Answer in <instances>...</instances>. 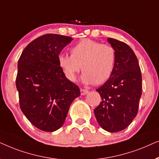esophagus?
Masks as SVG:
<instances>
[{"instance_id": "esophagus-1", "label": "esophagus", "mask_w": 159, "mask_h": 159, "mask_svg": "<svg viewBox=\"0 0 159 159\" xmlns=\"http://www.w3.org/2000/svg\"><path fill=\"white\" fill-rule=\"evenodd\" d=\"M81 95H86V94H88V92H89V91H87V90H86V89H81Z\"/></svg>"}]
</instances>
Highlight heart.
<instances>
[{"label":"heart","mask_w":159,"mask_h":159,"mask_svg":"<svg viewBox=\"0 0 159 159\" xmlns=\"http://www.w3.org/2000/svg\"><path fill=\"white\" fill-rule=\"evenodd\" d=\"M70 54H61L57 58L59 66L70 81H75L82 67V83L99 85L111 78L115 68L116 52L110 44L84 39L70 48Z\"/></svg>","instance_id":"heart-1"}]
</instances>
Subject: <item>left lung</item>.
<instances>
[{"label":"left lung","mask_w":159,"mask_h":159,"mask_svg":"<svg viewBox=\"0 0 159 159\" xmlns=\"http://www.w3.org/2000/svg\"><path fill=\"white\" fill-rule=\"evenodd\" d=\"M107 41L116 50V65L111 78L97 89L102 102L94 112L103 129L118 132L136 117L142 94V75L136 55L127 44L111 38Z\"/></svg>","instance_id":"left-lung-1"}]
</instances>
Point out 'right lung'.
Instances as JSON below:
<instances>
[{"label": "right lung", "instance_id": "1", "mask_svg": "<svg viewBox=\"0 0 159 159\" xmlns=\"http://www.w3.org/2000/svg\"><path fill=\"white\" fill-rule=\"evenodd\" d=\"M73 40L46 34L30 42L19 59L16 86L20 108L33 125L44 132L59 129L72 102L81 95L57 61L61 51Z\"/></svg>", "mask_w": 159, "mask_h": 159}]
</instances>
